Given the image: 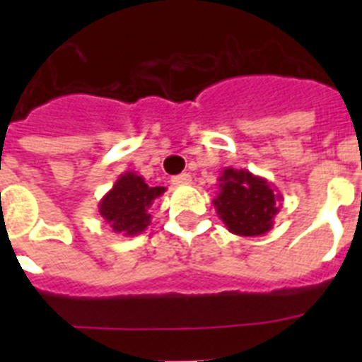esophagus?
I'll list each match as a JSON object with an SVG mask.
<instances>
[{
    "mask_svg": "<svg viewBox=\"0 0 362 362\" xmlns=\"http://www.w3.org/2000/svg\"><path fill=\"white\" fill-rule=\"evenodd\" d=\"M192 181V177H190V174H187V172H185V174H179V175H175V177H172V183L174 185H188Z\"/></svg>",
    "mask_w": 362,
    "mask_h": 362,
    "instance_id": "34e87169",
    "label": "esophagus"
}]
</instances>
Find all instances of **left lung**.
I'll use <instances>...</instances> for the list:
<instances>
[{
  "instance_id": "left-lung-1",
  "label": "left lung",
  "mask_w": 362,
  "mask_h": 362,
  "mask_svg": "<svg viewBox=\"0 0 362 362\" xmlns=\"http://www.w3.org/2000/svg\"><path fill=\"white\" fill-rule=\"evenodd\" d=\"M217 181L219 190L212 203L228 232L255 238L274 228L283 196L268 179L245 168L235 170L228 166L221 172Z\"/></svg>"
}]
</instances>
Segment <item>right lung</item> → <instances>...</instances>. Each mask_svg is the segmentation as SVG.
<instances>
[{
    "label": "right lung",
    "instance_id": "obj_1",
    "mask_svg": "<svg viewBox=\"0 0 362 362\" xmlns=\"http://www.w3.org/2000/svg\"><path fill=\"white\" fill-rule=\"evenodd\" d=\"M166 192L165 187H152L143 175L124 172L110 190L101 197L98 209L112 232L134 238L150 225V206Z\"/></svg>",
    "mask_w": 362,
    "mask_h": 362
}]
</instances>
